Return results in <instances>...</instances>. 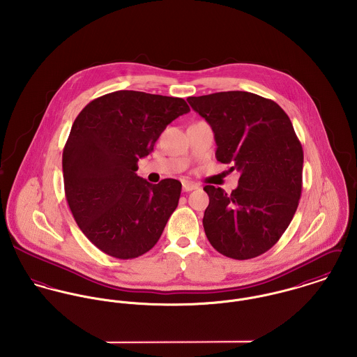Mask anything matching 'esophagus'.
Masks as SVG:
<instances>
[{
    "mask_svg": "<svg viewBox=\"0 0 357 357\" xmlns=\"http://www.w3.org/2000/svg\"><path fill=\"white\" fill-rule=\"evenodd\" d=\"M197 188H198V185H197V184L190 183V181H183V190H184L185 192L194 191V190H197Z\"/></svg>",
    "mask_w": 357,
    "mask_h": 357,
    "instance_id": "obj_1",
    "label": "esophagus"
}]
</instances>
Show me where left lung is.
Returning <instances> with one entry per match:
<instances>
[{"instance_id":"1","label":"left lung","mask_w":357,"mask_h":357,"mask_svg":"<svg viewBox=\"0 0 357 357\" xmlns=\"http://www.w3.org/2000/svg\"><path fill=\"white\" fill-rule=\"evenodd\" d=\"M187 102L211 126L217 160L241 172L231 194L204 185L210 245L234 259L264 255L290 225L303 191L304 151L289 115L273 100L241 91Z\"/></svg>"}]
</instances>
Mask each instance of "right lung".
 <instances>
[{
    "mask_svg": "<svg viewBox=\"0 0 357 357\" xmlns=\"http://www.w3.org/2000/svg\"><path fill=\"white\" fill-rule=\"evenodd\" d=\"M190 111L181 98L116 91L86 104L63 150L66 199L102 253L130 259L151 250L176 210L181 183L136 174L166 126Z\"/></svg>",
    "mask_w": 357,
    "mask_h": 357,
    "instance_id": "obj_1",
    "label": "right lung"
}]
</instances>
